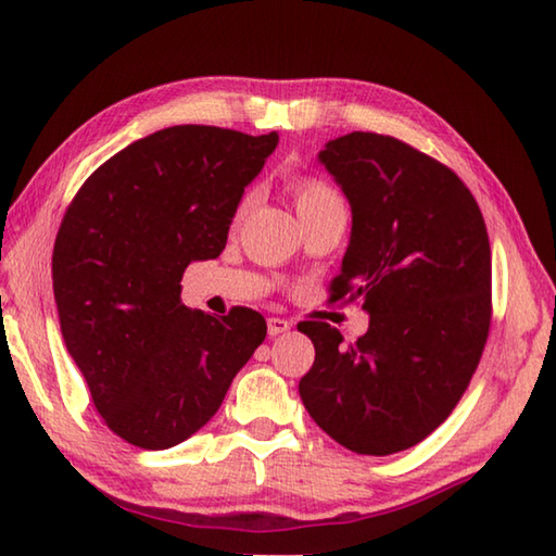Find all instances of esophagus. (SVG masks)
I'll return each mask as SVG.
<instances>
[{
    "label": "esophagus",
    "mask_w": 556,
    "mask_h": 556,
    "mask_svg": "<svg viewBox=\"0 0 556 556\" xmlns=\"http://www.w3.org/2000/svg\"><path fill=\"white\" fill-rule=\"evenodd\" d=\"M291 330V323L285 318H267V332L271 338L281 336V332H289Z\"/></svg>",
    "instance_id": "obj_1"
}]
</instances>
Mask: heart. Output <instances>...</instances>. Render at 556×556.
I'll return each instance as SVG.
<instances>
[{
  "instance_id": "obj_1",
  "label": "heart",
  "mask_w": 556,
  "mask_h": 556,
  "mask_svg": "<svg viewBox=\"0 0 556 556\" xmlns=\"http://www.w3.org/2000/svg\"><path fill=\"white\" fill-rule=\"evenodd\" d=\"M291 191H294V201H296V211L299 218L316 214V211L323 208H332V206H342V197L340 191L328 185L326 179L320 177H299L291 181ZM255 204V191H248V194L240 199L236 218H245L248 211Z\"/></svg>"
}]
</instances>
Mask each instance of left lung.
I'll list each match as a JSON object with an SVG mask.
<instances>
[{
  "mask_svg": "<svg viewBox=\"0 0 556 556\" xmlns=\"http://www.w3.org/2000/svg\"><path fill=\"white\" fill-rule=\"evenodd\" d=\"M318 160L352 208L332 299H359L369 328L342 345L328 323H301L316 359L299 393L342 447L383 457L442 426L477 371L491 326L489 233L464 181L403 140L355 130Z\"/></svg>",
  "mask_w": 556,
  "mask_h": 556,
  "instance_id": "1",
  "label": "left lung"
}]
</instances>
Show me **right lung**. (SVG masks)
I'll use <instances>...</instances> for the list:
<instances>
[{
  "label": "right lung",
  "instance_id": "1",
  "mask_svg": "<svg viewBox=\"0 0 556 556\" xmlns=\"http://www.w3.org/2000/svg\"><path fill=\"white\" fill-rule=\"evenodd\" d=\"M279 136L173 126L97 167L67 206L53 248L65 348L109 430L143 450L194 435L220 408L267 323L181 304L189 262L214 260L243 191Z\"/></svg>",
  "mask_w": 556,
  "mask_h": 556
}]
</instances>
